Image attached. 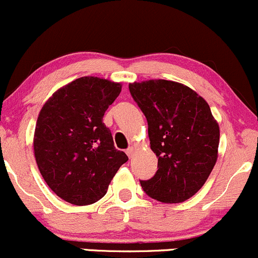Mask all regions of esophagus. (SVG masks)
Returning <instances> with one entry per match:
<instances>
[{
  "mask_svg": "<svg viewBox=\"0 0 258 258\" xmlns=\"http://www.w3.org/2000/svg\"><path fill=\"white\" fill-rule=\"evenodd\" d=\"M126 155H128V157H133V155H134V147L130 146L126 149Z\"/></svg>",
  "mask_w": 258,
  "mask_h": 258,
  "instance_id": "1",
  "label": "esophagus"
}]
</instances>
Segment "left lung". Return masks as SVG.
Listing matches in <instances>:
<instances>
[{"mask_svg": "<svg viewBox=\"0 0 258 258\" xmlns=\"http://www.w3.org/2000/svg\"><path fill=\"white\" fill-rule=\"evenodd\" d=\"M149 125L157 172L140 180L150 198L178 204L206 183L217 161L219 126L210 106L187 86L169 80L129 84Z\"/></svg>", "mask_w": 258, "mask_h": 258, "instance_id": "1", "label": "left lung"}]
</instances>
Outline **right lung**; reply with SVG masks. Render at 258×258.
Returning a JSON list of instances; mask_svg holds the SVG:
<instances>
[{
	"label": "right lung",
	"mask_w": 258,
	"mask_h": 258,
	"mask_svg": "<svg viewBox=\"0 0 258 258\" xmlns=\"http://www.w3.org/2000/svg\"><path fill=\"white\" fill-rule=\"evenodd\" d=\"M120 90L118 83L83 77L54 92L40 111L34 135L37 167L52 191L69 204L102 199L128 161L103 123Z\"/></svg>",
	"instance_id": "add662e5"
}]
</instances>
